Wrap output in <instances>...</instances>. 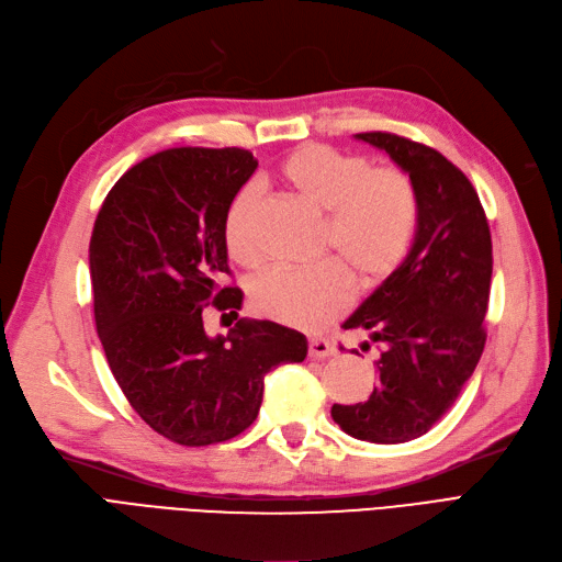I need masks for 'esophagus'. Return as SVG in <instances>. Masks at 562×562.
<instances>
[{
    "mask_svg": "<svg viewBox=\"0 0 562 562\" xmlns=\"http://www.w3.org/2000/svg\"><path fill=\"white\" fill-rule=\"evenodd\" d=\"M337 353V348L330 339H323V337H314L308 339V356L316 358V360H323V358H330Z\"/></svg>",
    "mask_w": 562,
    "mask_h": 562,
    "instance_id": "34e87169",
    "label": "esophagus"
}]
</instances>
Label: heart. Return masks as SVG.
Returning a JSON list of instances; mask_svg holds the SVG:
<instances>
[{
	"label": "heart",
	"mask_w": 562,
	"mask_h": 562,
	"mask_svg": "<svg viewBox=\"0 0 562 562\" xmlns=\"http://www.w3.org/2000/svg\"><path fill=\"white\" fill-rule=\"evenodd\" d=\"M279 177L325 214L323 250L335 260L312 269H269L250 283V306L272 321L318 330L351 300V279L372 290L397 272L416 237L418 192L404 169L372 167L360 153L323 144L295 148ZM258 200L256 186L239 188L223 221L229 256L246 267L260 260L254 235Z\"/></svg>",
	"instance_id": "heart-1"
}]
</instances>
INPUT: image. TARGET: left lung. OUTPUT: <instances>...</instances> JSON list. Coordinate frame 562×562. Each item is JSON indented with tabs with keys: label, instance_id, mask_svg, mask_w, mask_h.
Instances as JSON below:
<instances>
[{
	"label": "left lung",
	"instance_id": "1",
	"mask_svg": "<svg viewBox=\"0 0 562 562\" xmlns=\"http://www.w3.org/2000/svg\"><path fill=\"white\" fill-rule=\"evenodd\" d=\"M356 139L409 173L420 214L409 256L344 323L381 344L376 389L367 402L335 404L333 418L356 439L402 443L451 409L483 353L493 241L474 186L439 150L391 132Z\"/></svg>",
	"mask_w": 562,
	"mask_h": 562
}]
</instances>
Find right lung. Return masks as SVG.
<instances>
[{
    "mask_svg": "<svg viewBox=\"0 0 562 562\" xmlns=\"http://www.w3.org/2000/svg\"><path fill=\"white\" fill-rule=\"evenodd\" d=\"M244 148H169L127 169L97 214L90 279L97 335L132 409L181 447H209L256 420L265 374L306 358V337L239 318L209 337L202 308L237 318L225 211L256 171Z\"/></svg>",
    "mask_w": 562,
    "mask_h": 562,
    "instance_id": "1",
    "label": "right lung"
}]
</instances>
